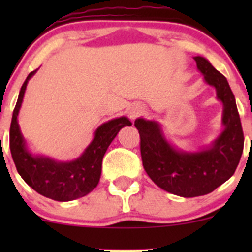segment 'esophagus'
Segmentation results:
<instances>
[{"instance_id":"34e87169","label":"esophagus","mask_w":252,"mask_h":252,"mask_svg":"<svg viewBox=\"0 0 252 252\" xmlns=\"http://www.w3.org/2000/svg\"><path fill=\"white\" fill-rule=\"evenodd\" d=\"M126 113H128V116L130 117L131 121H134V119H135L136 117H139L142 113V110H141L140 106L131 105L130 107H129L128 110H126Z\"/></svg>"}]
</instances>
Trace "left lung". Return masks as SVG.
<instances>
[{
    "label": "left lung",
    "instance_id": "obj_1",
    "mask_svg": "<svg viewBox=\"0 0 252 252\" xmlns=\"http://www.w3.org/2000/svg\"><path fill=\"white\" fill-rule=\"evenodd\" d=\"M205 83L223 105L222 131L207 146L182 150L164 135L159 122L135 119L140 134L142 166L161 189L182 197L210 194L234 174L244 149L240 117L227 79L201 56L194 57Z\"/></svg>",
    "mask_w": 252,
    "mask_h": 252
}]
</instances>
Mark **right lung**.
Instances as JSON below:
<instances>
[{
    "label": "right lung",
    "mask_w": 252,
    "mask_h": 252,
    "mask_svg": "<svg viewBox=\"0 0 252 252\" xmlns=\"http://www.w3.org/2000/svg\"><path fill=\"white\" fill-rule=\"evenodd\" d=\"M25 79L16 108L13 111L9 130V147L12 158L20 177L30 188L42 196L56 201H72L79 199L97 187L102 168V158L108 146L122 128L131 126L126 117L113 118L101 124L94 133V138L78 158L72 161H58L45 155L30 151L18 123V114L29 80L35 73Z\"/></svg>",
    "instance_id": "obj_1"
}]
</instances>
